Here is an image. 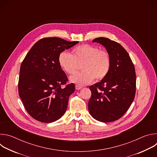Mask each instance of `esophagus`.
<instances>
[{
  "mask_svg": "<svg viewBox=\"0 0 157 157\" xmlns=\"http://www.w3.org/2000/svg\"><path fill=\"white\" fill-rule=\"evenodd\" d=\"M75 88H76V89H77V90H79V89H81L82 88V87L80 86H78V85H76Z\"/></svg>",
  "mask_w": 157,
  "mask_h": 157,
  "instance_id": "34e87169",
  "label": "esophagus"
}]
</instances>
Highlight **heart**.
Returning a JSON list of instances; mask_svg holds the SVG:
<instances>
[{
  "mask_svg": "<svg viewBox=\"0 0 157 157\" xmlns=\"http://www.w3.org/2000/svg\"><path fill=\"white\" fill-rule=\"evenodd\" d=\"M61 68L68 75H74L82 65L83 71L70 77V81L78 86H84L94 79L101 81L108 75L111 64L110 56L105 50L84 44L75 47L72 54L63 52L58 56Z\"/></svg>",
  "mask_w": 157,
  "mask_h": 157,
  "instance_id": "b5f03b06",
  "label": "heart"
}]
</instances>
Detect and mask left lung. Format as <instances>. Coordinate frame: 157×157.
<instances>
[{"instance_id":"obj_1","label":"left lung","mask_w":157,"mask_h":157,"mask_svg":"<svg viewBox=\"0 0 157 157\" xmlns=\"http://www.w3.org/2000/svg\"><path fill=\"white\" fill-rule=\"evenodd\" d=\"M93 41L106 48L111 64L107 76L89 87L91 97L88 109L94 119L102 122H113L125 114L135 98V68L128 53L119 43L104 37Z\"/></svg>"}]
</instances>
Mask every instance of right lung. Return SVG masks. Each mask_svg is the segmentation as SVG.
<instances>
[{
    "instance_id": "right-lung-1",
    "label": "right lung",
    "mask_w": 157,
    "mask_h": 157,
    "mask_svg": "<svg viewBox=\"0 0 157 157\" xmlns=\"http://www.w3.org/2000/svg\"><path fill=\"white\" fill-rule=\"evenodd\" d=\"M78 43L58 37L43 38L35 43L22 61L18 94L27 113L35 120L53 122L66 112L75 86L73 83L66 84L68 78L58 59L60 53ZM62 85L65 87L62 88Z\"/></svg>"
}]
</instances>
